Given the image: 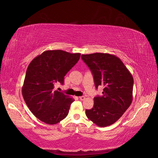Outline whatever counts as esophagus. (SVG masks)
Segmentation results:
<instances>
[{
	"label": "esophagus",
	"mask_w": 158,
	"mask_h": 158,
	"mask_svg": "<svg viewBox=\"0 0 158 158\" xmlns=\"http://www.w3.org/2000/svg\"><path fill=\"white\" fill-rule=\"evenodd\" d=\"M79 98V100H84L85 99V96H80Z\"/></svg>",
	"instance_id": "1"
}]
</instances>
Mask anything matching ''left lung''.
<instances>
[{
    "label": "left lung",
    "mask_w": 158,
    "mask_h": 158,
    "mask_svg": "<svg viewBox=\"0 0 158 158\" xmlns=\"http://www.w3.org/2000/svg\"><path fill=\"white\" fill-rule=\"evenodd\" d=\"M82 60L92 73L95 86L104 85L103 96L94 98V107L86 116L98 127L118 120L133 100V78L119 58L107 53L83 54Z\"/></svg>",
    "instance_id": "obj_1"
}]
</instances>
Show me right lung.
Returning <instances> with one entry per match:
<instances>
[{
	"label": "right lung",
	"mask_w": 158,
	"mask_h": 158,
	"mask_svg": "<svg viewBox=\"0 0 158 158\" xmlns=\"http://www.w3.org/2000/svg\"><path fill=\"white\" fill-rule=\"evenodd\" d=\"M80 53L61 50H46L29 63L22 95L36 118L49 124L60 122L68 115L74 99L55 90L56 83H64L66 74L80 58Z\"/></svg>",
	"instance_id": "obj_1"
}]
</instances>
